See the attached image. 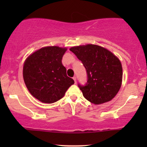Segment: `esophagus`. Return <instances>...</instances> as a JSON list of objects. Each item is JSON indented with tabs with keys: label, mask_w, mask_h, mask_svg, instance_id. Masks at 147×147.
I'll return each mask as SVG.
<instances>
[{
	"label": "esophagus",
	"mask_w": 147,
	"mask_h": 147,
	"mask_svg": "<svg viewBox=\"0 0 147 147\" xmlns=\"http://www.w3.org/2000/svg\"><path fill=\"white\" fill-rule=\"evenodd\" d=\"M72 79H73V80L75 81V83L76 84V82H77V77H73V78H72Z\"/></svg>",
	"instance_id": "1"
}]
</instances>
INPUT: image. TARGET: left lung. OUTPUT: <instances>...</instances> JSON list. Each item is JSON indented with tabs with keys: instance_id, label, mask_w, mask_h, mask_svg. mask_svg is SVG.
I'll list each match as a JSON object with an SVG mask.
<instances>
[{
	"instance_id": "8db88e82",
	"label": "left lung",
	"mask_w": 147,
	"mask_h": 147,
	"mask_svg": "<svg viewBox=\"0 0 147 147\" xmlns=\"http://www.w3.org/2000/svg\"><path fill=\"white\" fill-rule=\"evenodd\" d=\"M85 67L88 80L78 84L84 97L95 104L109 102L120 89L122 67L120 61L107 49L97 45L72 47L70 49Z\"/></svg>"
}]
</instances>
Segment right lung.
<instances>
[{
	"mask_svg": "<svg viewBox=\"0 0 147 147\" xmlns=\"http://www.w3.org/2000/svg\"><path fill=\"white\" fill-rule=\"evenodd\" d=\"M65 48L48 46L36 50L25 61L23 79L31 95L52 104L61 99L75 82L67 76L61 60Z\"/></svg>",
	"mask_w": 147,
	"mask_h": 147,
	"instance_id": "add662e5",
	"label": "right lung"
}]
</instances>
